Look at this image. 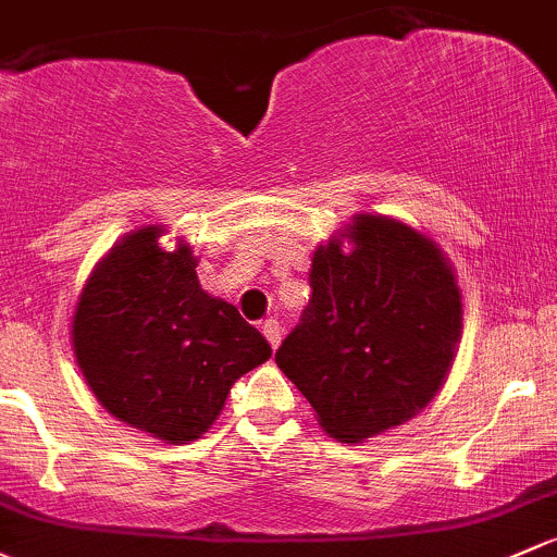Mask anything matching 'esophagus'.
Here are the masks:
<instances>
[{"label":"esophagus","mask_w":557,"mask_h":557,"mask_svg":"<svg viewBox=\"0 0 557 557\" xmlns=\"http://www.w3.org/2000/svg\"><path fill=\"white\" fill-rule=\"evenodd\" d=\"M280 331H283V327H280V323L277 320H263L261 323V333L263 336H267V342L272 344V349H277V344H280Z\"/></svg>","instance_id":"esophagus-1"}]
</instances>
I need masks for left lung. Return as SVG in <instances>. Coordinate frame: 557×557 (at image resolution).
<instances>
[{
  "label": "left lung",
  "mask_w": 557,
  "mask_h": 557,
  "mask_svg": "<svg viewBox=\"0 0 557 557\" xmlns=\"http://www.w3.org/2000/svg\"><path fill=\"white\" fill-rule=\"evenodd\" d=\"M355 248L314 250L301 320L274 352L327 435L360 443L417 417L443 386L461 333V296L435 243L357 215Z\"/></svg>",
  "instance_id": "8db88e82"
}]
</instances>
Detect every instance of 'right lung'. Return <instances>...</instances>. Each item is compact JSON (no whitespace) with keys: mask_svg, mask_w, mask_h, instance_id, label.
I'll list each match as a JSON object with an SVG mask.
<instances>
[{"mask_svg":"<svg viewBox=\"0 0 557 557\" xmlns=\"http://www.w3.org/2000/svg\"><path fill=\"white\" fill-rule=\"evenodd\" d=\"M160 234L133 232L98 263L72 338L82 376L111 417L186 443L213 424L232 384L272 347L234 304L205 294L191 250L165 253Z\"/></svg>","mask_w":557,"mask_h":557,"instance_id":"add662e5","label":"right lung"}]
</instances>
